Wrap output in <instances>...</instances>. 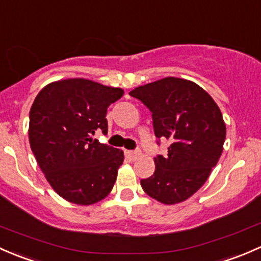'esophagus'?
<instances>
[{"label":"esophagus","instance_id":"1","mask_svg":"<svg viewBox=\"0 0 261 261\" xmlns=\"http://www.w3.org/2000/svg\"><path fill=\"white\" fill-rule=\"evenodd\" d=\"M125 157L129 158L130 161H136L137 158L141 155V152L139 150H125Z\"/></svg>","mask_w":261,"mask_h":261}]
</instances>
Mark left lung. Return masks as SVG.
<instances>
[{
	"label": "left lung",
	"mask_w": 261,
	"mask_h": 261,
	"mask_svg": "<svg viewBox=\"0 0 261 261\" xmlns=\"http://www.w3.org/2000/svg\"><path fill=\"white\" fill-rule=\"evenodd\" d=\"M152 113L158 138L171 142L166 157L154 158V173L141 179L147 195L166 205L191 197L210 176L222 153L226 125L214 99L201 87L165 77L129 93Z\"/></svg>",
	"instance_id": "obj_1"
}]
</instances>
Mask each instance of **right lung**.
<instances>
[{
  "mask_svg": "<svg viewBox=\"0 0 261 261\" xmlns=\"http://www.w3.org/2000/svg\"><path fill=\"white\" fill-rule=\"evenodd\" d=\"M123 89L87 79L46 85L30 111L29 139L35 158L55 192L69 202L91 205L111 192L123 150L91 137L108 133L107 109Z\"/></svg>",
  "mask_w": 261,
  "mask_h": 261,
  "instance_id": "add662e5",
  "label": "right lung"
}]
</instances>
